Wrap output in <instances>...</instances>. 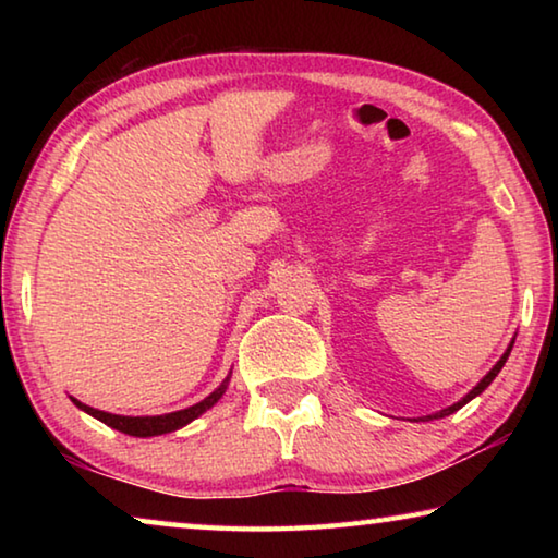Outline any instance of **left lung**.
I'll use <instances>...</instances> for the list:
<instances>
[{"label": "left lung", "instance_id": "8db88e82", "mask_svg": "<svg viewBox=\"0 0 558 558\" xmlns=\"http://www.w3.org/2000/svg\"><path fill=\"white\" fill-rule=\"evenodd\" d=\"M512 347H514V339H512V342H509V347L505 349V354H502V356H499V362H497V364L493 366V369H489V372H487V374L483 376V379H480V381H477V386H472V391H468L465 396H462V399H460L458 403H452V405H448V409H442V411H438V413L423 415V421H433V418H446V415H450V413H456V411H460V409H462V405H465L468 401H472V399H475V396H480V393H483V391L487 389V386L495 381V376H497L499 372H502V366H505V362H507V356H509V352H512Z\"/></svg>", "mask_w": 558, "mask_h": 558}]
</instances>
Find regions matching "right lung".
<instances>
[{"mask_svg": "<svg viewBox=\"0 0 558 558\" xmlns=\"http://www.w3.org/2000/svg\"><path fill=\"white\" fill-rule=\"evenodd\" d=\"M229 381H231V372L221 381L219 389H214L204 401L189 405V409L162 413V415H118V413L93 409V405L81 403L78 399H73V396H71V401L78 405L81 411H86L88 415H93V418H98L100 423H106V426H110V428L125 433V436L153 438V436H165V433H174L179 428L189 426V423H192L194 418H199V415L209 411L214 403H219V399L226 393V389H229Z\"/></svg>", "mask_w": 558, "mask_h": 558, "instance_id": "1", "label": "right lung"}]
</instances>
